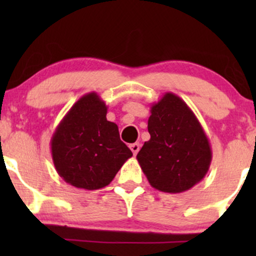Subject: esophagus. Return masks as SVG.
<instances>
[{"label":"esophagus","mask_w":256,"mask_h":256,"mask_svg":"<svg viewBox=\"0 0 256 256\" xmlns=\"http://www.w3.org/2000/svg\"><path fill=\"white\" fill-rule=\"evenodd\" d=\"M140 143H132V144L130 146V149H131V152H134V155H137V152H140Z\"/></svg>","instance_id":"esophagus-1"}]
</instances>
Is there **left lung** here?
Segmentation results:
<instances>
[{
    "label": "left lung",
    "mask_w": 256,
    "mask_h": 256,
    "mask_svg": "<svg viewBox=\"0 0 256 256\" xmlns=\"http://www.w3.org/2000/svg\"><path fill=\"white\" fill-rule=\"evenodd\" d=\"M150 113V140L138 152V164L154 189L186 192L210 170L212 149L207 134L189 106L173 92L152 104Z\"/></svg>",
    "instance_id": "obj_1"
}]
</instances>
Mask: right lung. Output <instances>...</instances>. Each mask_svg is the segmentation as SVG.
Returning <instances> with one entry per match:
<instances>
[{
    "mask_svg": "<svg viewBox=\"0 0 256 256\" xmlns=\"http://www.w3.org/2000/svg\"><path fill=\"white\" fill-rule=\"evenodd\" d=\"M107 106L88 92L72 106L50 140L55 170L66 183L85 190L107 186L132 152L122 142L118 125L108 122Z\"/></svg>",
    "mask_w": 256,
    "mask_h": 256,
    "instance_id": "obj_1",
    "label": "right lung"
}]
</instances>
